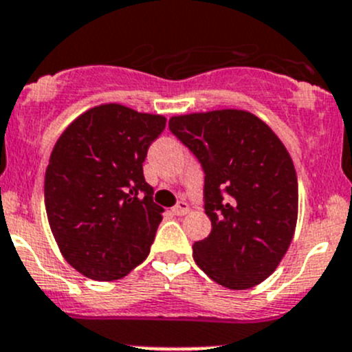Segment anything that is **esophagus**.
<instances>
[{
  "mask_svg": "<svg viewBox=\"0 0 352 352\" xmlns=\"http://www.w3.org/2000/svg\"><path fill=\"white\" fill-rule=\"evenodd\" d=\"M190 212V207H188L186 201H177V204L173 207V214L175 215H186Z\"/></svg>",
  "mask_w": 352,
  "mask_h": 352,
  "instance_id": "34e87169",
  "label": "esophagus"
}]
</instances>
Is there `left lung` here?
<instances>
[{
    "mask_svg": "<svg viewBox=\"0 0 352 352\" xmlns=\"http://www.w3.org/2000/svg\"><path fill=\"white\" fill-rule=\"evenodd\" d=\"M169 130L200 161L212 231L193 245L197 265L228 289L263 283L286 255L298 221V177L289 152L248 111L173 116Z\"/></svg>",
    "mask_w": 352,
    "mask_h": 352,
    "instance_id": "left-lung-1",
    "label": "left lung"
}]
</instances>
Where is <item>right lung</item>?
Segmentation results:
<instances>
[{"label": "right lung", "instance_id": "right-lung-1", "mask_svg": "<svg viewBox=\"0 0 352 352\" xmlns=\"http://www.w3.org/2000/svg\"><path fill=\"white\" fill-rule=\"evenodd\" d=\"M161 114L100 104L58 138L44 179L47 221L66 262L94 280H118L151 253L164 208L144 161L164 131Z\"/></svg>", "mask_w": 352, "mask_h": 352}]
</instances>
